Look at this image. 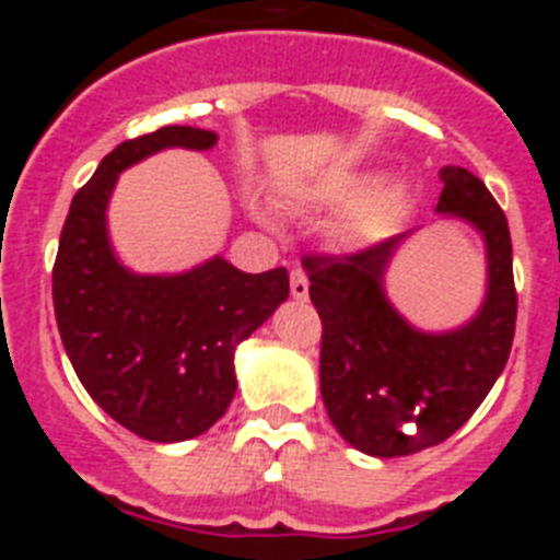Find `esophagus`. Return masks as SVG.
<instances>
[{
	"mask_svg": "<svg viewBox=\"0 0 560 560\" xmlns=\"http://www.w3.org/2000/svg\"><path fill=\"white\" fill-rule=\"evenodd\" d=\"M291 296L294 300H305L308 296V277H305L303 269L291 271Z\"/></svg>",
	"mask_w": 560,
	"mask_h": 560,
	"instance_id": "1",
	"label": "esophagus"
}]
</instances>
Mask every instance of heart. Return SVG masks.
<instances>
[{
	"instance_id": "obj_1",
	"label": "heart",
	"mask_w": 560,
	"mask_h": 560,
	"mask_svg": "<svg viewBox=\"0 0 560 560\" xmlns=\"http://www.w3.org/2000/svg\"><path fill=\"white\" fill-rule=\"evenodd\" d=\"M378 176L368 173V176H353V179H339L325 185L323 190L316 192V199L325 201V205H353V201L370 199L375 190H378ZM404 207V190L400 187H393V190H384L381 196H375V201L370 207L355 215L348 224V235L364 237L373 235L378 226L387 224L389 219L398 215V210ZM260 219H269L264 210H260Z\"/></svg>"
}]
</instances>
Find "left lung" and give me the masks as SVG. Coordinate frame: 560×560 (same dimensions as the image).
I'll list each match as a JSON object with an SVG mask.
<instances>
[{
  "label": "left lung",
  "mask_w": 560,
  "mask_h": 560,
  "mask_svg": "<svg viewBox=\"0 0 560 560\" xmlns=\"http://www.w3.org/2000/svg\"><path fill=\"white\" fill-rule=\"evenodd\" d=\"M438 212L485 241L488 285L477 314L443 334L415 328L384 294V275L412 232L355 255L305 257L323 319L319 389L336 432L370 457H407L452 438L491 393L516 330L508 219L465 167L440 171Z\"/></svg>",
  "instance_id": "left-lung-1"
}]
</instances>
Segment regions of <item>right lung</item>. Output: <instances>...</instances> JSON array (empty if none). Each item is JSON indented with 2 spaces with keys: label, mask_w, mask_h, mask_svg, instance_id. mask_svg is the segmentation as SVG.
I'll use <instances>...</instances> for the list:
<instances>
[{
  "label": "right lung",
  "mask_w": 560,
  "mask_h": 560,
  "mask_svg": "<svg viewBox=\"0 0 560 560\" xmlns=\"http://www.w3.org/2000/svg\"><path fill=\"white\" fill-rule=\"evenodd\" d=\"M215 142V131L165 126L114 148L75 192L52 269L78 378L108 418L153 443L199 438L226 412L235 348L289 300L285 269L246 275L215 255L182 275H137L114 255L106 210L120 173L165 148Z\"/></svg>",
  "instance_id": "right-lung-1"
}]
</instances>
